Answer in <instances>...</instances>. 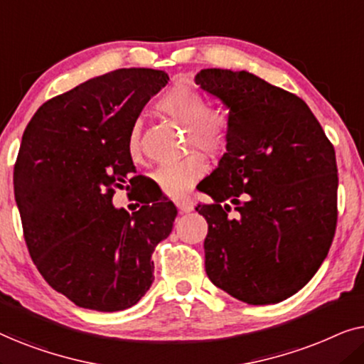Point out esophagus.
Returning <instances> with one entry per match:
<instances>
[{
  "label": "esophagus",
  "mask_w": 364,
  "mask_h": 364,
  "mask_svg": "<svg viewBox=\"0 0 364 364\" xmlns=\"http://www.w3.org/2000/svg\"><path fill=\"white\" fill-rule=\"evenodd\" d=\"M176 205L178 208V212L181 213H187V212H192L193 210V202L188 197H183V198H176Z\"/></svg>",
  "instance_id": "1"
}]
</instances>
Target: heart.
<instances>
[{"label": "heart", "instance_id": "heart-1", "mask_svg": "<svg viewBox=\"0 0 364 364\" xmlns=\"http://www.w3.org/2000/svg\"><path fill=\"white\" fill-rule=\"evenodd\" d=\"M157 107L168 117L187 127L188 149L217 154L225 149L230 136V119L220 109H207V101L191 84L178 82L159 99ZM127 152L132 159L141 157V126L134 124L127 136ZM207 172L205 159L198 154L164 164L154 172V181L167 196L182 197Z\"/></svg>", "mask_w": 364, "mask_h": 364}]
</instances>
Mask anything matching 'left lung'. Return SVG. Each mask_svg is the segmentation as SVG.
I'll return each instance as SVG.
<instances>
[{"label":"left lung","mask_w":364,"mask_h":364,"mask_svg":"<svg viewBox=\"0 0 364 364\" xmlns=\"http://www.w3.org/2000/svg\"><path fill=\"white\" fill-rule=\"evenodd\" d=\"M196 84L230 119L227 152L200 188L213 202L196 208L208 223L205 272L248 305L280 303L311 280L330 250L335 149L303 99L255 74L202 69Z\"/></svg>","instance_id":"1"}]
</instances>
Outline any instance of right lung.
<instances>
[{
    "instance_id": "1",
    "label": "right lung",
    "mask_w": 364,
    "mask_h": 364,
    "mask_svg": "<svg viewBox=\"0 0 364 364\" xmlns=\"http://www.w3.org/2000/svg\"><path fill=\"white\" fill-rule=\"evenodd\" d=\"M164 71L117 69L87 79L38 109L14 166V198L29 255L44 280L74 305L122 311L154 282V248L172 232L171 202L112 205L139 182L127 136Z\"/></svg>"
}]
</instances>
